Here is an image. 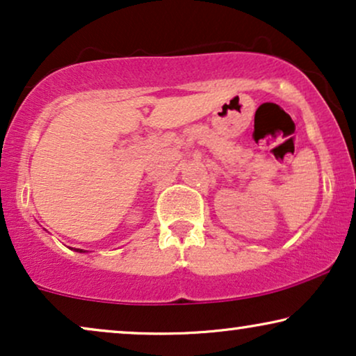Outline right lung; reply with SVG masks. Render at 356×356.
<instances>
[{
    "instance_id": "add662e5",
    "label": "right lung",
    "mask_w": 356,
    "mask_h": 356,
    "mask_svg": "<svg viewBox=\"0 0 356 356\" xmlns=\"http://www.w3.org/2000/svg\"><path fill=\"white\" fill-rule=\"evenodd\" d=\"M76 251H82V250H76Z\"/></svg>"
}]
</instances>
